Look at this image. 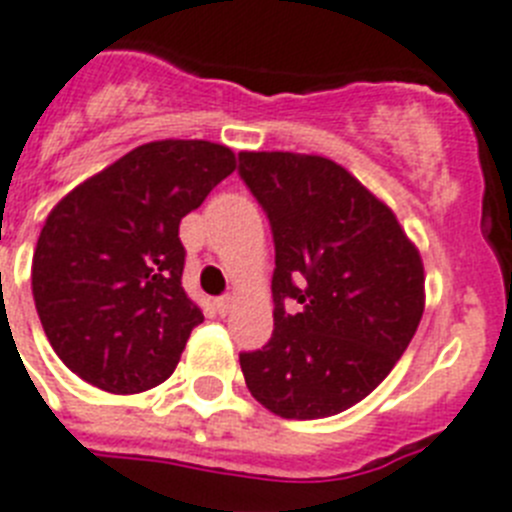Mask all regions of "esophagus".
Returning a JSON list of instances; mask_svg holds the SVG:
<instances>
[{"label": "esophagus", "mask_w": 512, "mask_h": 512, "mask_svg": "<svg viewBox=\"0 0 512 512\" xmlns=\"http://www.w3.org/2000/svg\"><path fill=\"white\" fill-rule=\"evenodd\" d=\"M214 305H217V313H220V316H227V313H230V308L235 305V298L233 295H225V298L214 300Z\"/></svg>", "instance_id": "esophagus-1"}]
</instances>
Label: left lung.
Wrapping results in <instances>:
<instances>
[{
	"instance_id": "8db88e82",
	"label": "left lung",
	"mask_w": 512,
	"mask_h": 512,
	"mask_svg": "<svg viewBox=\"0 0 512 512\" xmlns=\"http://www.w3.org/2000/svg\"><path fill=\"white\" fill-rule=\"evenodd\" d=\"M272 222L274 334L240 355L251 396L285 419L362 401L404 355L425 310V266L386 202L321 155L240 152ZM299 308L284 310V300Z\"/></svg>"
}]
</instances>
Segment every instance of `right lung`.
<instances>
[{
	"instance_id": "right-lung-1",
	"label": "right lung",
	"mask_w": 512,
	"mask_h": 512,
	"mask_svg": "<svg viewBox=\"0 0 512 512\" xmlns=\"http://www.w3.org/2000/svg\"><path fill=\"white\" fill-rule=\"evenodd\" d=\"M233 170L225 144L160 139L48 212L33 251V300L54 352L82 381L129 396L173 375L204 321L181 287L178 225Z\"/></svg>"
}]
</instances>
